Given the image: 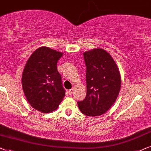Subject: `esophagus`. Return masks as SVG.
Returning <instances> with one entry per match:
<instances>
[{
    "label": "esophagus",
    "instance_id": "obj_1",
    "mask_svg": "<svg viewBox=\"0 0 151 151\" xmlns=\"http://www.w3.org/2000/svg\"><path fill=\"white\" fill-rule=\"evenodd\" d=\"M72 90H68V94H72Z\"/></svg>",
    "mask_w": 151,
    "mask_h": 151
}]
</instances>
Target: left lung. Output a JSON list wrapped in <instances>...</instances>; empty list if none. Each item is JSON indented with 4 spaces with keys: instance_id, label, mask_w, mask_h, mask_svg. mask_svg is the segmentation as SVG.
Returning a JSON list of instances; mask_svg holds the SVG:
<instances>
[{
    "instance_id": "8db88e82",
    "label": "left lung",
    "mask_w": 151,
    "mask_h": 151,
    "mask_svg": "<svg viewBox=\"0 0 151 151\" xmlns=\"http://www.w3.org/2000/svg\"><path fill=\"white\" fill-rule=\"evenodd\" d=\"M87 92L78 102L82 113L96 116L106 113L119 95L122 79L117 65L107 51L95 48L83 53Z\"/></svg>"
}]
</instances>
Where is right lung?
<instances>
[{
    "label": "right lung",
    "instance_id": "1",
    "mask_svg": "<svg viewBox=\"0 0 151 151\" xmlns=\"http://www.w3.org/2000/svg\"><path fill=\"white\" fill-rule=\"evenodd\" d=\"M62 52L48 47L36 50L28 59L22 74V87L30 106L43 113L59 107L65 96L57 64Z\"/></svg>",
    "mask_w": 151,
    "mask_h": 151
}]
</instances>
